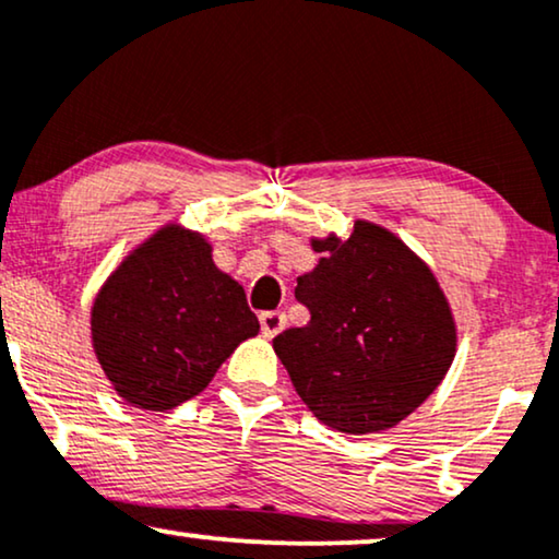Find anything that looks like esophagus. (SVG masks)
<instances>
[{
  "instance_id": "1",
  "label": "esophagus",
  "mask_w": 559,
  "mask_h": 559,
  "mask_svg": "<svg viewBox=\"0 0 559 559\" xmlns=\"http://www.w3.org/2000/svg\"><path fill=\"white\" fill-rule=\"evenodd\" d=\"M284 326H286L284 311H263V314H260V330H263L265 337H275Z\"/></svg>"
}]
</instances>
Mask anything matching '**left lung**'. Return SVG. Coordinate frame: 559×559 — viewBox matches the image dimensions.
Returning <instances> with one entry per match:
<instances>
[{"label": "left lung", "instance_id": "left-lung-1", "mask_svg": "<svg viewBox=\"0 0 559 559\" xmlns=\"http://www.w3.org/2000/svg\"><path fill=\"white\" fill-rule=\"evenodd\" d=\"M296 281L309 324L273 340L296 393L326 427L368 435L424 404L455 357V322L427 265L389 229L355 222L349 240H314Z\"/></svg>", "mask_w": 559, "mask_h": 559}]
</instances>
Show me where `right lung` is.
Segmentation results:
<instances>
[{
    "label": "right lung",
    "instance_id": "obj_1",
    "mask_svg": "<svg viewBox=\"0 0 559 559\" xmlns=\"http://www.w3.org/2000/svg\"><path fill=\"white\" fill-rule=\"evenodd\" d=\"M260 330L242 286L212 263L202 235L163 227L111 273L92 309V337L119 396L168 412L202 393Z\"/></svg>",
    "mask_w": 559,
    "mask_h": 559
}]
</instances>
